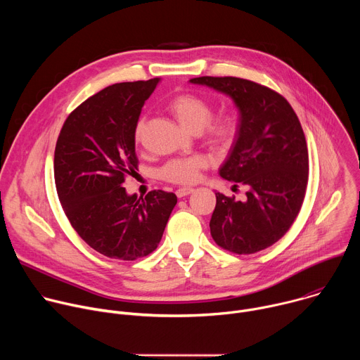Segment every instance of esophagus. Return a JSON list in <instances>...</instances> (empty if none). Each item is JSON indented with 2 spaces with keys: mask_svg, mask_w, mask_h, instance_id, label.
<instances>
[{
  "mask_svg": "<svg viewBox=\"0 0 360 360\" xmlns=\"http://www.w3.org/2000/svg\"><path fill=\"white\" fill-rule=\"evenodd\" d=\"M192 192H193V188H179V189H176L175 193H176L178 198H184V196H188Z\"/></svg>",
  "mask_w": 360,
  "mask_h": 360,
  "instance_id": "1",
  "label": "esophagus"
}]
</instances>
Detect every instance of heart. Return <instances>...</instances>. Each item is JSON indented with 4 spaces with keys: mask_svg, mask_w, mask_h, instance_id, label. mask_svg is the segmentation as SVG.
<instances>
[{
    "mask_svg": "<svg viewBox=\"0 0 360 360\" xmlns=\"http://www.w3.org/2000/svg\"><path fill=\"white\" fill-rule=\"evenodd\" d=\"M167 110L174 118L188 131L199 132L202 139L214 149L229 148L238 135V121L232 114H219L212 117V104L198 94L182 92L174 95L167 102ZM143 120H138L134 129V139L136 143L142 139ZM210 161L203 155H193L186 158H174L168 161L160 171L161 178L178 184H195L200 171L208 168Z\"/></svg>",
    "mask_w": 360,
    "mask_h": 360,
    "instance_id": "obj_1",
    "label": "heart"
}]
</instances>
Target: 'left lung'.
<instances>
[{
	"label": "left lung",
	"mask_w": 360,
	"mask_h": 360,
	"mask_svg": "<svg viewBox=\"0 0 360 360\" xmlns=\"http://www.w3.org/2000/svg\"><path fill=\"white\" fill-rule=\"evenodd\" d=\"M192 84L229 95L239 108L238 136L222 178L246 186L243 200L217 192L210 228L218 246L238 255L264 250L295 222L309 178L302 125L276 91L236 77H198Z\"/></svg>",
	"instance_id": "1"
}]
</instances>
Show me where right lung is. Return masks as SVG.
Listing matches in <instances>:
<instances>
[{
  "label": "right lung",
  "mask_w": 360,
  "mask_h": 360,
  "mask_svg": "<svg viewBox=\"0 0 360 360\" xmlns=\"http://www.w3.org/2000/svg\"><path fill=\"white\" fill-rule=\"evenodd\" d=\"M160 78L114 84L85 99L65 120L54 153L63 210L92 249L111 259L135 261L161 242L176 195L155 189L127 195L138 169L134 129Z\"/></svg>",
  "instance_id": "1"
}]
</instances>
